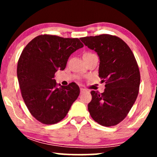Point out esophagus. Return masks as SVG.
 Returning a JSON list of instances; mask_svg holds the SVG:
<instances>
[{
	"label": "esophagus",
	"instance_id": "obj_1",
	"mask_svg": "<svg viewBox=\"0 0 157 157\" xmlns=\"http://www.w3.org/2000/svg\"><path fill=\"white\" fill-rule=\"evenodd\" d=\"M80 91H81V94H82L83 92H86V91H87V90H86V89H83V88H81V89H80Z\"/></svg>",
	"mask_w": 157,
	"mask_h": 157
}]
</instances>
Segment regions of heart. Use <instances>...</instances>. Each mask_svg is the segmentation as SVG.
<instances>
[{
  "label": "heart",
  "mask_w": 157,
  "mask_h": 157,
  "mask_svg": "<svg viewBox=\"0 0 157 157\" xmlns=\"http://www.w3.org/2000/svg\"><path fill=\"white\" fill-rule=\"evenodd\" d=\"M94 55H95V54L92 52H85L83 55V59H86V58H89Z\"/></svg>",
  "instance_id": "heart-1"
}]
</instances>
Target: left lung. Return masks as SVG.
Returning a JSON list of instances; mask_svg holds the SVG:
<instances>
[{
  "instance_id": "left-lung-1",
  "label": "left lung",
  "mask_w": 157,
  "mask_h": 157,
  "mask_svg": "<svg viewBox=\"0 0 157 157\" xmlns=\"http://www.w3.org/2000/svg\"><path fill=\"white\" fill-rule=\"evenodd\" d=\"M80 39L97 53L98 76L106 83L104 93L91 91L88 110L100 125H117L125 119L138 96L140 72L136 60L128 45L116 36L102 34Z\"/></svg>"
}]
</instances>
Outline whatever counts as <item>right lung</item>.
Here are the masks:
<instances>
[{"label":"right lung","instance_id":"right-lung-1","mask_svg":"<svg viewBox=\"0 0 157 157\" xmlns=\"http://www.w3.org/2000/svg\"><path fill=\"white\" fill-rule=\"evenodd\" d=\"M83 46L78 38L44 34L34 38L21 53L17 66L21 95L40 123L61 121L79 96L76 83L59 87L54 76L59 69H65L71 54Z\"/></svg>","mask_w":157,"mask_h":157}]
</instances>
